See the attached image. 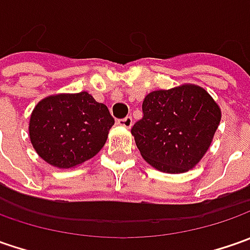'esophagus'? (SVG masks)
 <instances>
[{
    "label": "esophagus",
    "mask_w": 250,
    "mask_h": 250,
    "mask_svg": "<svg viewBox=\"0 0 250 250\" xmlns=\"http://www.w3.org/2000/svg\"><path fill=\"white\" fill-rule=\"evenodd\" d=\"M118 124L122 125V126H125V128H130V126H132V124H133V121H132V117L128 115V117H125V118H121V120H118Z\"/></svg>",
    "instance_id": "obj_1"
}]
</instances>
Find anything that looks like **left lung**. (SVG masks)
Wrapping results in <instances>:
<instances>
[{
	"instance_id": "left-lung-1",
	"label": "left lung",
	"mask_w": 250,
	"mask_h": 250,
	"mask_svg": "<svg viewBox=\"0 0 250 250\" xmlns=\"http://www.w3.org/2000/svg\"><path fill=\"white\" fill-rule=\"evenodd\" d=\"M143 117L132 135L142 157L163 172L193 168L205 156L221 120L217 103L205 89L184 84L149 93Z\"/></svg>"
}]
</instances>
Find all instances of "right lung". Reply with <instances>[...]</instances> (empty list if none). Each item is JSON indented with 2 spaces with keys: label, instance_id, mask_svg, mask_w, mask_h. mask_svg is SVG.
<instances>
[{
  "label": "right lung",
  "instance_id": "1",
  "mask_svg": "<svg viewBox=\"0 0 250 250\" xmlns=\"http://www.w3.org/2000/svg\"><path fill=\"white\" fill-rule=\"evenodd\" d=\"M114 118L87 91L42 100L32 112L29 135L37 154L54 167L71 168L96 156Z\"/></svg>",
  "mask_w": 250,
  "mask_h": 250
}]
</instances>
